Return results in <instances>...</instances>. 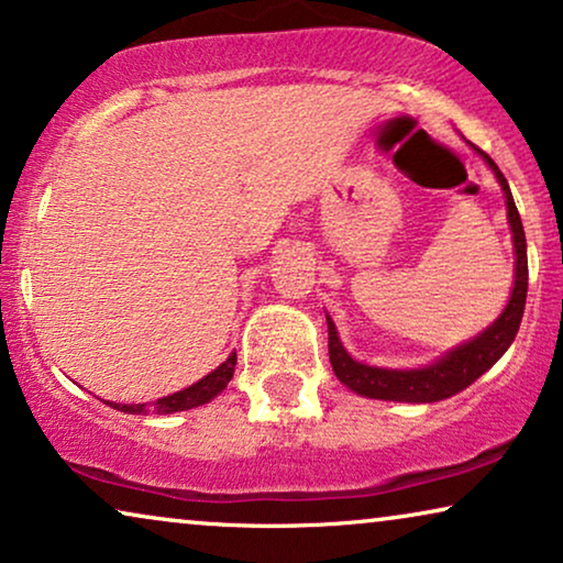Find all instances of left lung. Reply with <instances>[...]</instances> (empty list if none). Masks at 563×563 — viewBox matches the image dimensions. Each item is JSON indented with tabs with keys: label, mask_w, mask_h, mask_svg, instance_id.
I'll return each instance as SVG.
<instances>
[{
	"label": "left lung",
	"mask_w": 563,
	"mask_h": 563,
	"mask_svg": "<svg viewBox=\"0 0 563 563\" xmlns=\"http://www.w3.org/2000/svg\"><path fill=\"white\" fill-rule=\"evenodd\" d=\"M472 145V143H468ZM484 158V164L492 168L499 187L505 195L507 207V222H510L512 233V251H515V282L510 299H507L505 310L499 312V318L482 330L479 335H474L472 341L456 345V349L445 351L441 358H435L433 364L420 366V368H384V366H368L361 364L343 349L341 335L330 314L328 320V353H330V366L341 384H345L351 391H356L361 397L372 399H387V402H412V405H426V402H441L459 395L461 389H466L468 384H474L484 372H489L492 366L503 358V353L510 349V343L518 335L522 310H526V295H528V251H526V230H522L518 207H515L510 184L499 172L495 161L487 153L476 148Z\"/></svg>",
	"instance_id": "1"
}]
</instances>
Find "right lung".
<instances>
[{
  "mask_svg": "<svg viewBox=\"0 0 563 563\" xmlns=\"http://www.w3.org/2000/svg\"><path fill=\"white\" fill-rule=\"evenodd\" d=\"M235 361H238L235 353H230V356H228L225 361H222V364H220L218 368H212L210 374L202 376V379L191 384V387L181 389V391H174V395L161 397V399H156V402L125 405V402H110V399H104V405H110V407H114V410L128 412V415H148V412L172 415V412L191 410V407L207 405V402H210V399L218 397L220 391L228 387V382L233 379Z\"/></svg>",
  "mask_w": 563,
  "mask_h": 563,
  "instance_id": "right-lung-1",
  "label": "right lung"
}]
</instances>
